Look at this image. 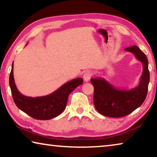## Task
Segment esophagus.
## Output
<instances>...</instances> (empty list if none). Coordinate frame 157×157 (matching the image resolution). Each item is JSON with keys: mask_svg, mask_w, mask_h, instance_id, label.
Instances as JSON below:
<instances>
[{"mask_svg": "<svg viewBox=\"0 0 157 157\" xmlns=\"http://www.w3.org/2000/svg\"><path fill=\"white\" fill-rule=\"evenodd\" d=\"M91 76H92V72L91 71H85V73H84V75H83L84 82H89L90 80V79L91 78Z\"/></svg>", "mask_w": 157, "mask_h": 157, "instance_id": "1", "label": "esophagus"}]
</instances>
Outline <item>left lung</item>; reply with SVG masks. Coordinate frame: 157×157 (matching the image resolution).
Returning <instances> with one entry per match:
<instances>
[{
    "label": "left lung",
    "instance_id": "1",
    "mask_svg": "<svg viewBox=\"0 0 157 157\" xmlns=\"http://www.w3.org/2000/svg\"><path fill=\"white\" fill-rule=\"evenodd\" d=\"M133 53L143 63V73L139 85L131 89H120L105 78H91L94 87V102L96 110L103 116L121 118L131 113L141 105L145 100L150 82L147 57L139 47L133 46L124 49Z\"/></svg>",
    "mask_w": 157,
    "mask_h": 157
}]
</instances>
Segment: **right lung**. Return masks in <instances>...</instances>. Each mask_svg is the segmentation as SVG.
<instances>
[{"instance_id": "add662e5", "label": "right lung", "mask_w": 157, "mask_h": 157, "mask_svg": "<svg viewBox=\"0 0 157 157\" xmlns=\"http://www.w3.org/2000/svg\"><path fill=\"white\" fill-rule=\"evenodd\" d=\"M14 63L10 75V86L17 107L37 120H50L63 112L67 105L69 94L83 83V79L76 78L63 84L49 95L41 97H28L21 94L16 86L13 75Z\"/></svg>"}]
</instances>
